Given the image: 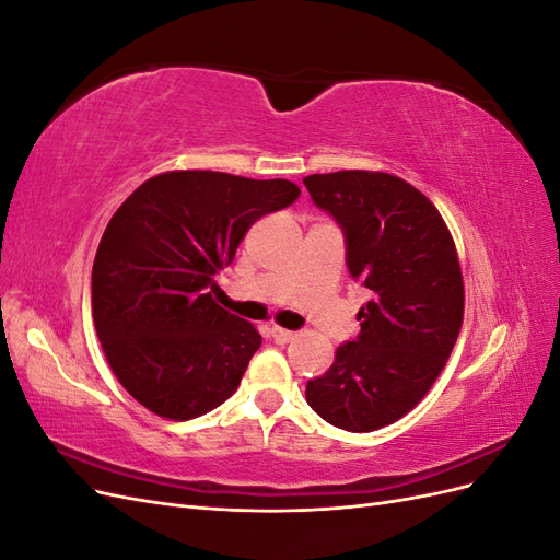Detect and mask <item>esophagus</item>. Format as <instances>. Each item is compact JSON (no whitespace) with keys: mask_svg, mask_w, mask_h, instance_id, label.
I'll return each instance as SVG.
<instances>
[{"mask_svg":"<svg viewBox=\"0 0 560 560\" xmlns=\"http://www.w3.org/2000/svg\"><path fill=\"white\" fill-rule=\"evenodd\" d=\"M270 334H273V338H276V343H290V341H294V331H290V329H282V327H273L270 329Z\"/></svg>","mask_w":560,"mask_h":560,"instance_id":"1","label":"esophagus"}]
</instances>
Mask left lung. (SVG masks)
<instances>
[{"instance_id":"left-lung-1","label":"left lung","mask_w":560,"mask_h":560,"mask_svg":"<svg viewBox=\"0 0 560 560\" xmlns=\"http://www.w3.org/2000/svg\"><path fill=\"white\" fill-rule=\"evenodd\" d=\"M303 184L343 226L352 278L376 294L358 313V341L308 381L306 399L334 428L374 432L409 413L444 371L465 315L460 259L432 200L397 175L341 171Z\"/></svg>"}]
</instances>
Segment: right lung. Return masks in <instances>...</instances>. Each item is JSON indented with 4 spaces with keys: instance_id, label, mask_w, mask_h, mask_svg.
I'll return each mask as SVG.
<instances>
[{
    "instance_id": "right-lung-1",
    "label": "right lung",
    "mask_w": 560,
    "mask_h": 560,
    "mask_svg": "<svg viewBox=\"0 0 560 560\" xmlns=\"http://www.w3.org/2000/svg\"><path fill=\"white\" fill-rule=\"evenodd\" d=\"M299 196L287 179L171 171L114 212L93 264V322L114 376L144 409L191 420L238 389L261 334L219 306L214 276L259 217Z\"/></svg>"
}]
</instances>
